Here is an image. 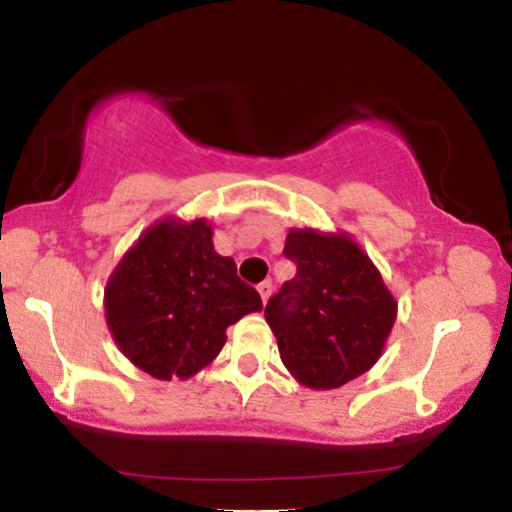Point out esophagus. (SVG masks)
Masks as SVG:
<instances>
[{
  "label": "esophagus",
  "mask_w": 512,
  "mask_h": 512,
  "mask_svg": "<svg viewBox=\"0 0 512 512\" xmlns=\"http://www.w3.org/2000/svg\"><path fill=\"white\" fill-rule=\"evenodd\" d=\"M257 293H260L262 303H267L269 296H272V281H262V284L257 286Z\"/></svg>",
  "instance_id": "1"
}]
</instances>
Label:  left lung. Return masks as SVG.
<instances>
[{"label": "left lung", "instance_id": "8db88e82", "mask_svg": "<svg viewBox=\"0 0 512 512\" xmlns=\"http://www.w3.org/2000/svg\"><path fill=\"white\" fill-rule=\"evenodd\" d=\"M284 255L298 272L269 298L264 320L296 383L334 390L368 373L397 320V298L346 231L291 228Z\"/></svg>", "mask_w": 512, "mask_h": 512}]
</instances>
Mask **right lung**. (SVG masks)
Returning a JSON list of instances; mask_svg holds the SVG:
<instances>
[{
    "mask_svg": "<svg viewBox=\"0 0 512 512\" xmlns=\"http://www.w3.org/2000/svg\"><path fill=\"white\" fill-rule=\"evenodd\" d=\"M207 219L163 216L108 276L103 310L117 349L156 380H187L226 344V330L260 313V293L214 250Z\"/></svg>",
    "mask_w": 512,
    "mask_h": 512,
    "instance_id": "right-lung-1",
    "label": "right lung"
}]
</instances>
